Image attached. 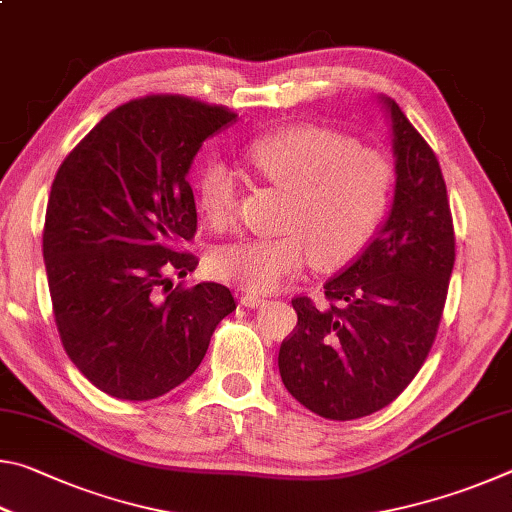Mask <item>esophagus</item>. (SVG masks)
<instances>
[{
    "instance_id": "obj_1",
    "label": "esophagus",
    "mask_w": 512,
    "mask_h": 512,
    "mask_svg": "<svg viewBox=\"0 0 512 512\" xmlns=\"http://www.w3.org/2000/svg\"><path fill=\"white\" fill-rule=\"evenodd\" d=\"M264 302H266V298L264 296H257V293H244V296H241V305L250 307V309L262 307Z\"/></svg>"
}]
</instances>
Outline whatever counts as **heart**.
<instances>
[{
	"instance_id": "b5f03b06",
	"label": "heart",
	"mask_w": 512,
	"mask_h": 512,
	"mask_svg": "<svg viewBox=\"0 0 512 512\" xmlns=\"http://www.w3.org/2000/svg\"><path fill=\"white\" fill-rule=\"evenodd\" d=\"M250 167L291 192L284 237H246L219 246L210 271L250 291H271L298 275L311 257L320 268H341L357 257L384 219L391 164L348 137L318 126H291L244 146ZM239 176L210 162L198 176V203L214 225L235 219Z\"/></svg>"
}]
</instances>
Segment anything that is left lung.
Listing matches in <instances>:
<instances>
[{"mask_svg":"<svg viewBox=\"0 0 512 512\" xmlns=\"http://www.w3.org/2000/svg\"><path fill=\"white\" fill-rule=\"evenodd\" d=\"M393 203L368 246L323 284L327 307L291 300L298 325L277 366L287 391L329 420L391 404L418 375L438 332L454 268V225L443 171L391 97Z\"/></svg>","mask_w":512,"mask_h":512,"instance_id":"8db88e82","label":"left lung"}]
</instances>
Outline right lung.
<instances>
[{
	"label": "right lung",
	"instance_id": "add662e5",
	"mask_svg": "<svg viewBox=\"0 0 512 512\" xmlns=\"http://www.w3.org/2000/svg\"><path fill=\"white\" fill-rule=\"evenodd\" d=\"M235 112L146 97L108 112L60 164L42 255L67 357L99 391L144 402L201 366L216 325L237 309L228 287H173L192 273L196 203L187 183L207 137Z\"/></svg>",
	"mask_w": 512,
	"mask_h": 512
}]
</instances>
